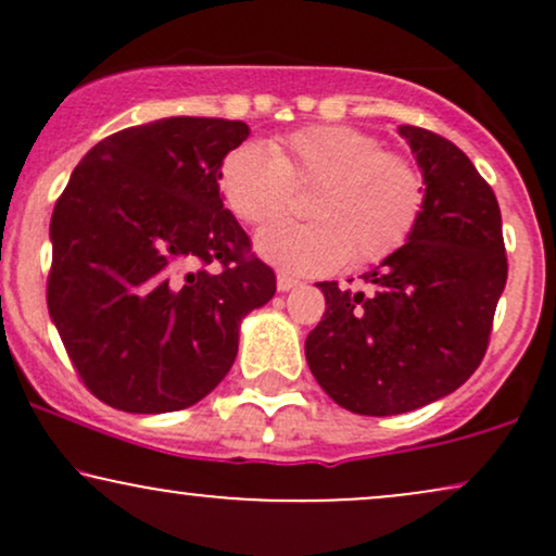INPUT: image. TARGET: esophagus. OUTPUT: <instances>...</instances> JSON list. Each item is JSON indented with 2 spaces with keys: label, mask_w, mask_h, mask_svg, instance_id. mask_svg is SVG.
Listing matches in <instances>:
<instances>
[{
  "label": "esophagus",
  "mask_w": 556,
  "mask_h": 556,
  "mask_svg": "<svg viewBox=\"0 0 556 556\" xmlns=\"http://www.w3.org/2000/svg\"><path fill=\"white\" fill-rule=\"evenodd\" d=\"M300 282L295 277H292V274H285V271H279L277 274V287H279V292H287V290H292V287H298Z\"/></svg>",
  "instance_id": "34e87169"
}]
</instances>
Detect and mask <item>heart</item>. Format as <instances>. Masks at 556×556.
Here are the masks:
<instances>
[{
	"label": "heart",
	"mask_w": 556,
	"mask_h": 556,
	"mask_svg": "<svg viewBox=\"0 0 556 556\" xmlns=\"http://www.w3.org/2000/svg\"><path fill=\"white\" fill-rule=\"evenodd\" d=\"M222 193L245 225L264 227L290 206V188H316L305 225H274L256 251L285 274H327L350 258L376 264L405 245L426 206L418 162L350 125H308L242 143L222 162Z\"/></svg>",
	"instance_id": "1"
}]
</instances>
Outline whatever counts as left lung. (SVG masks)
Masks as SVG:
<instances>
[{
  "instance_id": "left-lung-1",
  "label": "left lung",
  "mask_w": 556,
  "mask_h": 556,
  "mask_svg": "<svg viewBox=\"0 0 556 556\" xmlns=\"http://www.w3.org/2000/svg\"><path fill=\"white\" fill-rule=\"evenodd\" d=\"M400 136L426 177L424 214L400 251L363 274V290L316 285L327 311L305 340L324 392L361 416H397L463 387L486 355L507 282L491 185L452 140L413 125Z\"/></svg>"
}]
</instances>
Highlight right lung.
<instances>
[{
    "mask_svg": "<svg viewBox=\"0 0 556 556\" xmlns=\"http://www.w3.org/2000/svg\"><path fill=\"white\" fill-rule=\"evenodd\" d=\"M240 119L167 117L99 140L56 198L47 303L93 397L185 410L225 379L277 277L219 193Z\"/></svg>",
    "mask_w": 556,
    "mask_h": 556,
    "instance_id": "obj_1",
    "label": "right lung"
}]
</instances>
